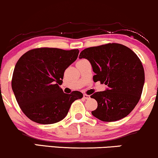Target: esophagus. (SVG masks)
<instances>
[{"instance_id":"esophagus-1","label":"esophagus","mask_w":158,"mask_h":158,"mask_svg":"<svg viewBox=\"0 0 158 158\" xmlns=\"http://www.w3.org/2000/svg\"><path fill=\"white\" fill-rule=\"evenodd\" d=\"M83 98H85V99H89V98H90V96H89V95H87V94H84V95H83Z\"/></svg>"}]
</instances>
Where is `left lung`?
Here are the masks:
<instances>
[{"mask_svg":"<svg viewBox=\"0 0 158 158\" xmlns=\"http://www.w3.org/2000/svg\"><path fill=\"white\" fill-rule=\"evenodd\" d=\"M79 57L89 61L95 73L93 81L108 87L90 96L98 102L92 114L103 122L128 115L140 100L145 79L142 63L134 52L120 44L109 43L85 49Z\"/></svg>","mask_w":158,"mask_h":158,"instance_id":"left-lung-1","label":"left lung"}]
</instances>
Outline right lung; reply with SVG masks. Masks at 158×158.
<instances>
[{
	"instance_id": "right-lung-1",
	"label": "right lung",
	"mask_w": 158,
	"mask_h": 158,
	"mask_svg": "<svg viewBox=\"0 0 158 158\" xmlns=\"http://www.w3.org/2000/svg\"><path fill=\"white\" fill-rule=\"evenodd\" d=\"M79 49L37 48L24 54L14 70L11 87L16 100L31 120L39 124L56 123L64 119L81 92L63 93L65 70L77 59Z\"/></svg>"
}]
</instances>
